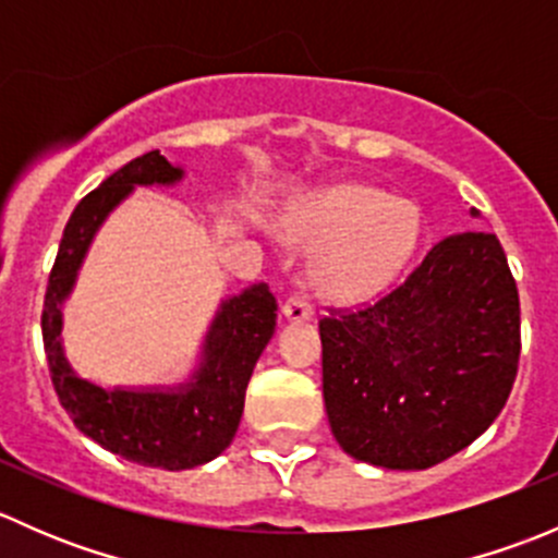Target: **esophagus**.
Instances as JSON below:
<instances>
[{
  "instance_id": "obj_1",
  "label": "esophagus",
  "mask_w": 558,
  "mask_h": 558,
  "mask_svg": "<svg viewBox=\"0 0 558 558\" xmlns=\"http://www.w3.org/2000/svg\"><path fill=\"white\" fill-rule=\"evenodd\" d=\"M283 315H286V318H289V320H294V324H300V320L311 318V315H313V305L305 300V296L294 294V296H289V300L283 302Z\"/></svg>"
}]
</instances>
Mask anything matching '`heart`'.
<instances>
[{"label":"heart","instance_id":"obj_1","mask_svg":"<svg viewBox=\"0 0 558 558\" xmlns=\"http://www.w3.org/2000/svg\"><path fill=\"white\" fill-rule=\"evenodd\" d=\"M283 227L294 243L324 245L313 262V283L345 305L391 289L421 240L418 207L362 183L315 191L286 216Z\"/></svg>","mask_w":558,"mask_h":558}]
</instances>
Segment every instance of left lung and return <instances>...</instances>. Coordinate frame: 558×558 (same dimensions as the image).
Listing matches in <instances>:
<instances>
[{
    "instance_id": "left-lung-1",
    "label": "left lung",
    "mask_w": 558,
    "mask_h": 558,
    "mask_svg": "<svg viewBox=\"0 0 558 558\" xmlns=\"http://www.w3.org/2000/svg\"><path fill=\"white\" fill-rule=\"evenodd\" d=\"M318 331L324 404L342 451L426 470L502 413L519 373V289L497 234L461 232L375 305L331 311Z\"/></svg>"
}]
</instances>
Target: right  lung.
I'll list each match as a JSON object with an SVG mask.
<instances>
[{"label": "right lung", "mask_w": 558, "mask_h": 558, "mask_svg": "<svg viewBox=\"0 0 558 558\" xmlns=\"http://www.w3.org/2000/svg\"><path fill=\"white\" fill-rule=\"evenodd\" d=\"M183 178L159 150L137 156L83 196L70 216L43 305V342L61 408L105 451L143 466L191 470L227 451L245 408V388L275 335L278 302L253 283L221 302L191 380L167 388H102L70 367L61 345V305L75 286L94 234L134 185H172Z\"/></svg>", "instance_id": "1"}]
</instances>
